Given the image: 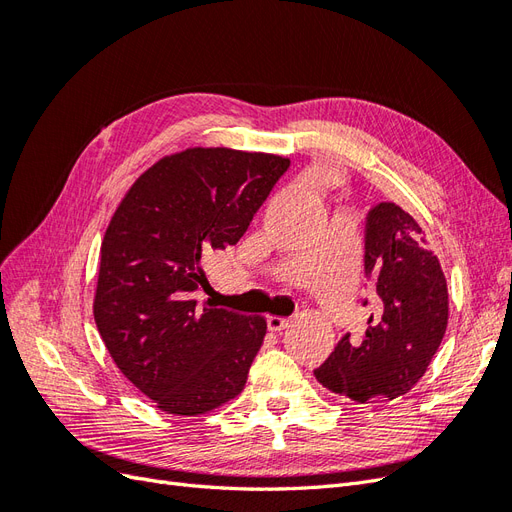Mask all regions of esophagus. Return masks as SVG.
<instances>
[{"mask_svg":"<svg viewBox=\"0 0 512 512\" xmlns=\"http://www.w3.org/2000/svg\"><path fill=\"white\" fill-rule=\"evenodd\" d=\"M288 324H290V320H288V318H282V316H269V318H267V327H269L271 333L284 331V329L288 327Z\"/></svg>","mask_w":512,"mask_h":512,"instance_id":"esophagus-1","label":"esophagus"}]
</instances>
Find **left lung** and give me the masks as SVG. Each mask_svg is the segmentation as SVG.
<instances>
[{
    "instance_id": "8db88e82",
    "label": "left lung",
    "mask_w": 512,
    "mask_h": 512,
    "mask_svg": "<svg viewBox=\"0 0 512 512\" xmlns=\"http://www.w3.org/2000/svg\"><path fill=\"white\" fill-rule=\"evenodd\" d=\"M365 271L380 307L361 342L339 339L316 380L354 401L395 399L410 393L436 356L448 324V288L438 256L418 222L395 203L367 215Z\"/></svg>"
}]
</instances>
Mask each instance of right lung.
<instances>
[{
    "mask_svg": "<svg viewBox=\"0 0 512 512\" xmlns=\"http://www.w3.org/2000/svg\"><path fill=\"white\" fill-rule=\"evenodd\" d=\"M290 166L275 153L190 147L138 177L108 224L94 318L115 365L162 412L235 399L267 333L262 316L194 301L205 265L237 245Z\"/></svg>",
    "mask_w": 512,
    "mask_h": 512,
    "instance_id": "1",
    "label": "right lung"
}]
</instances>
